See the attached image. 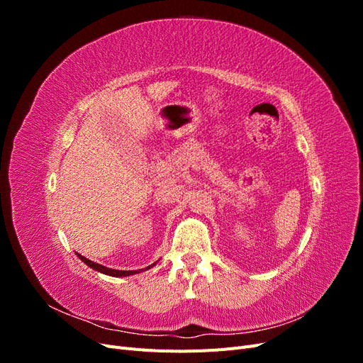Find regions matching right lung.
<instances>
[{
    "label": "right lung",
    "mask_w": 363,
    "mask_h": 363,
    "mask_svg": "<svg viewBox=\"0 0 363 363\" xmlns=\"http://www.w3.org/2000/svg\"><path fill=\"white\" fill-rule=\"evenodd\" d=\"M77 256H79V257L82 259V262H84L86 265L89 267V268H92V269H95V271H98V272H101V274H106V276H112V277H127V276H133V274H138V272H140V271H147V269H150L151 267L156 265V263H152L151 267H147V268H144V269H138V271H119V269H112V268L103 267V265H100V263H95V262H92V260H89V259H86L84 256L79 255V252H77Z\"/></svg>",
    "instance_id": "add662e5"
}]
</instances>
